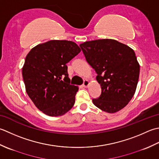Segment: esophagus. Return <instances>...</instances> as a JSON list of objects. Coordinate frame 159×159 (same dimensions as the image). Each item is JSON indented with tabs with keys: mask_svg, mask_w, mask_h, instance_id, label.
Wrapping results in <instances>:
<instances>
[{
	"mask_svg": "<svg viewBox=\"0 0 159 159\" xmlns=\"http://www.w3.org/2000/svg\"><path fill=\"white\" fill-rule=\"evenodd\" d=\"M89 82L88 80H84V83H83V87H84V88H87V87L89 86Z\"/></svg>",
	"mask_w": 159,
	"mask_h": 159,
	"instance_id": "esophagus-1",
	"label": "esophagus"
}]
</instances>
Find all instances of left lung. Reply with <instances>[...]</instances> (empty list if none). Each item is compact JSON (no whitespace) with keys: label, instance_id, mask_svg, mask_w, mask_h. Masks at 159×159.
<instances>
[{"label":"left lung","instance_id":"8db88e82","mask_svg":"<svg viewBox=\"0 0 159 159\" xmlns=\"http://www.w3.org/2000/svg\"><path fill=\"white\" fill-rule=\"evenodd\" d=\"M80 47L101 86L94 105L108 113L124 108L134 95L140 72L134 50L112 39L85 42Z\"/></svg>","mask_w":159,"mask_h":159}]
</instances>
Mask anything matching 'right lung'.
Wrapping results in <instances>:
<instances>
[{"mask_svg": "<svg viewBox=\"0 0 159 159\" xmlns=\"http://www.w3.org/2000/svg\"><path fill=\"white\" fill-rule=\"evenodd\" d=\"M81 51L68 40L38 44L25 58L22 73L26 92L47 115L61 116L72 108L78 87L70 84L66 64Z\"/></svg>", "mask_w": 159, "mask_h": 159, "instance_id": "right-lung-1", "label": "right lung"}]
</instances>
